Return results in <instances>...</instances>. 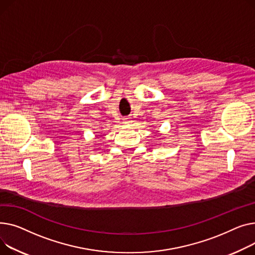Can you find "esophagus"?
I'll use <instances>...</instances> for the list:
<instances>
[{
  "mask_svg": "<svg viewBox=\"0 0 255 255\" xmlns=\"http://www.w3.org/2000/svg\"><path fill=\"white\" fill-rule=\"evenodd\" d=\"M131 123H132V121H131L130 118H125L124 121H123V124L125 126H129V125H131Z\"/></svg>",
  "mask_w": 255,
  "mask_h": 255,
  "instance_id": "1",
  "label": "esophagus"
}]
</instances>
